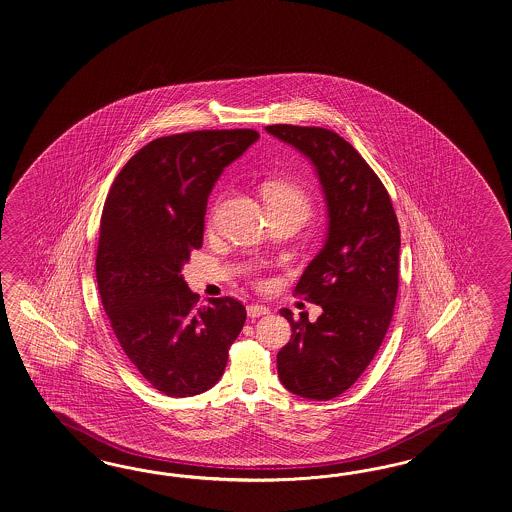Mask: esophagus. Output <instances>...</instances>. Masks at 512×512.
<instances>
[{
    "label": "esophagus",
    "mask_w": 512,
    "mask_h": 512,
    "mask_svg": "<svg viewBox=\"0 0 512 512\" xmlns=\"http://www.w3.org/2000/svg\"><path fill=\"white\" fill-rule=\"evenodd\" d=\"M269 312H271V310H269L265 304H258V302L247 306V314H249V317H262V315H267Z\"/></svg>",
    "instance_id": "esophagus-1"
}]
</instances>
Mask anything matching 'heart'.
Returning a JSON list of instances; mask_svg holds the SVG:
<instances>
[{"instance_id": "heart-1", "label": "heart", "mask_w": 512, "mask_h": 512, "mask_svg": "<svg viewBox=\"0 0 512 512\" xmlns=\"http://www.w3.org/2000/svg\"><path fill=\"white\" fill-rule=\"evenodd\" d=\"M265 198L276 200V202H291L301 206L302 210L308 211V197L297 185L284 184V182L269 184L265 187Z\"/></svg>"}]
</instances>
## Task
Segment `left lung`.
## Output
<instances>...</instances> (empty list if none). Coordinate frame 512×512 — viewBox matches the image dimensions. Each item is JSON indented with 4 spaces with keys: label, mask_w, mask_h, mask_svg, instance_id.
<instances>
[{
    "label": "left lung",
    "mask_w": 512,
    "mask_h": 512,
    "mask_svg": "<svg viewBox=\"0 0 512 512\" xmlns=\"http://www.w3.org/2000/svg\"><path fill=\"white\" fill-rule=\"evenodd\" d=\"M265 132L314 165L327 204L323 249L295 291L323 308L317 321L282 308L291 340L276 354L291 394L328 401L349 390L369 366L394 315L401 232L388 191L362 156L325 128L291 124Z\"/></svg>",
    "instance_id": "left-lung-1"
}]
</instances>
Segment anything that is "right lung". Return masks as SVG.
Wrapping results in <instances>:
<instances>
[{
    "label": "right lung",
    "instance_id": "right-lung-1",
    "mask_svg": "<svg viewBox=\"0 0 512 512\" xmlns=\"http://www.w3.org/2000/svg\"><path fill=\"white\" fill-rule=\"evenodd\" d=\"M258 139L254 130L159 137L122 167L105 200L96 252L105 314L133 366L169 397L215 386L245 325L232 297L197 306L182 269L202 247L213 185Z\"/></svg>",
    "mask_w": 512,
    "mask_h": 512
}]
</instances>
